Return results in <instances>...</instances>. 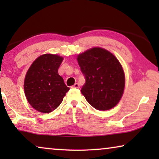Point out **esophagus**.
I'll return each mask as SVG.
<instances>
[{"mask_svg": "<svg viewBox=\"0 0 159 159\" xmlns=\"http://www.w3.org/2000/svg\"><path fill=\"white\" fill-rule=\"evenodd\" d=\"M73 88H77V89H79L80 87V84H78V83H75V84H74L73 85Z\"/></svg>", "mask_w": 159, "mask_h": 159, "instance_id": "obj_1", "label": "esophagus"}]
</instances>
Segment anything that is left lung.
<instances>
[{"instance_id": "8db88e82", "label": "left lung", "mask_w": 159, "mask_h": 159, "mask_svg": "<svg viewBox=\"0 0 159 159\" xmlns=\"http://www.w3.org/2000/svg\"><path fill=\"white\" fill-rule=\"evenodd\" d=\"M77 61L85 77L82 94L93 108L111 109L122 97L125 75L114 54L101 47H93L77 56Z\"/></svg>"}]
</instances>
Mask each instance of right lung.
<instances>
[{
    "label": "right lung",
    "instance_id": "obj_1",
    "mask_svg": "<svg viewBox=\"0 0 159 159\" xmlns=\"http://www.w3.org/2000/svg\"><path fill=\"white\" fill-rule=\"evenodd\" d=\"M64 57L45 53L36 58L30 66L24 82L28 103L39 112L50 113L61 103L69 90L58 69Z\"/></svg>",
    "mask_w": 159,
    "mask_h": 159
}]
</instances>
